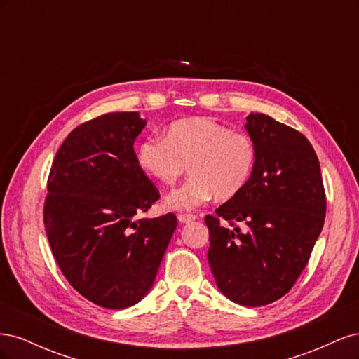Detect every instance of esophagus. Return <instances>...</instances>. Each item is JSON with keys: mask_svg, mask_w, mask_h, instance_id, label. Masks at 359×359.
<instances>
[{"mask_svg": "<svg viewBox=\"0 0 359 359\" xmlns=\"http://www.w3.org/2000/svg\"><path fill=\"white\" fill-rule=\"evenodd\" d=\"M196 219H198V217L193 215V214H180L178 215V220L181 223H191V222H194Z\"/></svg>", "mask_w": 359, "mask_h": 359, "instance_id": "34e87169", "label": "esophagus"}]
</instances>
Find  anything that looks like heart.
I'll use <instances>...</instances> for the list:
<instances>
[{
  "label": "heart",
  "mask_w": 359,
  "mask_h": 359,
  "mask_svg": "<svg viewBox=\"0 0 359 359\" xmlns=\"http://www.w3.org/2000/svg\"><path fill=\"white\" fill-rule=\"evenodd\" d=\"M257 149L247 133L232 132L208 118L173 123L165 137H148L136 151L137 165L166 187L175 186L189 168L190 180L165 201L166 208L190 211L208 202L229 201L253 175Z\"/></svg>",
  "instance_id": "b5f03b06"
}]
</instances>
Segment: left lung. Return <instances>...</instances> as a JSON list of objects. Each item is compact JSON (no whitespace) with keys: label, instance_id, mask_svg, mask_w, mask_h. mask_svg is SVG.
<instances>
[{"label":"left lung","instance_id":"obj_1","mask_svg":"<svg viewBox=\"0 0 359 359\" xmlns=\"http://www.w3.org/2000/svg\"><path fill=\"white\" fill-rule=\"evenodd\" d=\"M245 130L257 149L253 175L205 223L208 262L220 292L241 306L260 307L285 297L306 268L323 227L327 198L306 136L264 114H250Z\"/></svg>","mask_w":359,"mask_h":359}]
</instances>
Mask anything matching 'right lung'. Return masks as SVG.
Segmentation results:
<instances>
[{"instance_id": "add662e5", "label": "right lung", "mask_w": 359, "mask_h": 359, "mask_svg": "<svg viewBox=\"0 0 359 359\" xmlns=\"http://www.w3.org/2000/svg\"><path fill=\"white\" fill-rule=\"evenodd\" d=\"M147 119L112 112L76 127L48 180L43 220L64 277L82 297L119 310L142 299L177 229L175 214L136 219L160 193L133 144Z\"/></svg>"}]
</instances>
